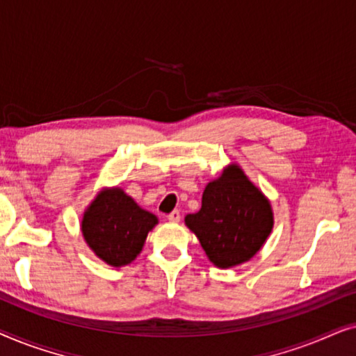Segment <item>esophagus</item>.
Segmentation results:
<instances>
[{
  "instance_id": "1",
  "label": "esophagus",
  "mask_w": 356,
  "mask_h": 356,
  "mask_svg": "<svg viewBox=\"0 0 356 356\" xmlns=\"http://www.w3.org/2000/svg\"><path fill=\"white\" fill-rule=\"evenodd\" d=\"M179 218H181V213H179L178 211H173V212L168 213V220L170 222L177 223V222H179Z\"/></svg>"
}]
</instances>
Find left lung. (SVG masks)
<instances>
[{"label": "left lung", "mask_w": 356, "mask_h": 356, "mask_svg": "<svg viewBox=\"0 0 356 356\" xmlns=\"http://www.w3.org/2000/svg\"><path fill=\"white\" fill-rule=\"evenodd\" d=\"M213 266L220 269L250 261L274 227L269 199L236 163L228 165L202 193L201 211L184 217Z\"/></svg>", "instance_id": "obj_1"}]
</instances>
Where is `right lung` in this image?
Here are the masks:
<instances>
[{"label": "right lung", "mask_w": 356, "mask_h": 356, "mask_svg": "<svg viewBox=\"0 0 356 356\" xmlns=\"http://www.w3.org/2000/svg\"><path fill=\"white\" fill-rule=\"evenodd\" d=\"M154 213L140 209L121 188L104 189L86 209L81 222L84 240L95 256L113 267L133 262L157 225Z\"/></svg>", "instance_id": "obj_1"}]
</instances>
